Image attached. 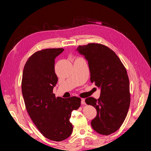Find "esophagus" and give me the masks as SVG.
Masks as SVG:
<instances>
[{
  "label": "esophagus",
  "instance_id": "34e87169",
  "mask_svg": "<svg viewBox=\"0 0 151 151\" xmlns=\"http://www.w3.org/2000/svg\"><path fill=\"white\" fill-rule=\"evenodd\" d=\"M81 104H86L85 99H81Z\"/></svg>",
  "mask_w": 151,
  "mask_h": 151
}]
</instances>
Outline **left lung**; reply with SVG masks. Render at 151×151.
Listing matches in <instances>:
<instances>
[{
  "instance_id": "1",
  "label": "left lung",
  "mask_w": 151,
  "mask_h": 151,
  "mask_svg": "<svg viewBox=\"0 0 151 151\" xmlns=\"http://www.w3.org/2000/svg\"><path fill=\"white\" fill-rule=\"evenodd\" d=\"M88 61L91 82L101 88L99 99L86 98L97 115L91 121L98 134L110 135L120 129L130 104L129 79L125 66L111 49L100 43L79 45L77 48Z\"/></svg>"
}]
</instances>
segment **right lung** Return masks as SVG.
<instances>
[{"instance_id": "right-lung-1", "label": "right lung", "mask_w": 151, "mask_h": 151, "mask_svg": "<svg viewBox=\"0 0 151 151\" xmlns=\"http://www.w3.org/2000/svg\"><path fill=\"white\" fill-rule=\"evenodd\" d=\"M63 48H47L36 52L24 65L21 82L26 110L38 130L45 137L60 142L73 130L71 112L81 106V99L56 97L53 87L58 81L55 58Z\"/></svg>"}]
</instances>
